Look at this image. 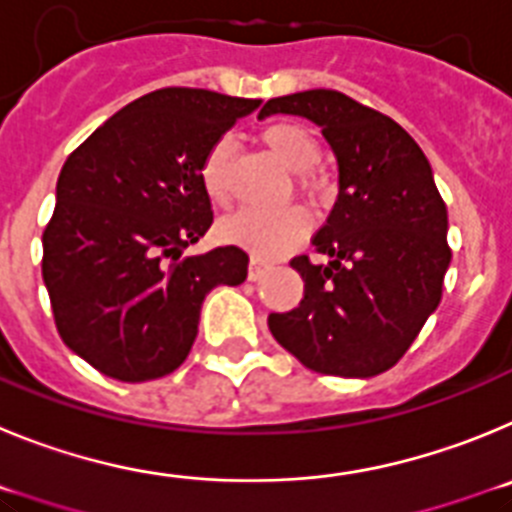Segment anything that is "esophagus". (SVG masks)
Masks as SVG:
<instances>
[{
  "label": "esophagus",
  "instance_id": "34e87169",
  "mask_svg": "<svg viewBox=\"0 0 512 512\" xmlns=\"http://www.w3.org/2000/svg\"><path fill=\"white\" fill-rule=\"evenodd\" d=\"M267 270H270V265H267V262H262V260H257V257H252L250 270H247V278H250V280H260L262 275L267 273Z\"/></svg>",
  "mask_w": 512,
  "mask_h": 512
}]
</instances>
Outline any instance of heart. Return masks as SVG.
I'll use <instances>...</instances> for the list:
<instances>
[{"mask_svg": "<svg viewBox=\"0 0 512 512\" xmlns=\"http://www.w3.org/2000/svg\"><path fill=\"white\" fill-rule=\"evenodd\" d=\"M260 140L270 150V155L293 173H308L321 158L319 140L296 122L267 124ZM232 153V140L219 137L201 160V186L214 204L229 201V158ZM308 232H311V216L298 206L278 211L245 209L222 222V237L232 245L245 247L257 257L285 255L296 245H301Z\"/></svg>", "mask_w": 512, "mask_h": 512, "instance_id": "1", "label": "heart"}]
</instances>
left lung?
<instances>
[{"label": "left lung", "mask_w": 512, "mask_h": 512, "mask_svg": "<svg viewBox=\"0 0 512 512\" xmlns=\"http://www.w3.org/2000/svg\"><path fill=\"white\" fill-rule=\"evenodd\" d=\"M270 114L319 124L339 165V196L313 237L329 262L290 260L303 278V301L270 313L267 326L308 370L380 375L436 311L451 262L446 204L431 165L398 122L342 91L278 96L260 109V117Z\"/></svg>", "instance_id": "left-lung-1"}]
</instances>
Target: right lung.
I'll use <instances>...</instances> for the list:
<instances>
[{
	"instance_id": "add662e5",
	"label": "right lung",
	"mask_w": 512,
	"mask_h": 512,
	"mask_svg": "<svg viewBox=\"0 0 512 512\" xmlns=\"http://www.w3.org/2000/svg\"><path fill=\"white\" fill-rule=\"evenodd\" d=\"M260 99L160 89L132 101L68 155L43 232V280L71 352L145 382L183 365L216 285L247 278L245 250L183 257L214 222L201 160Z\"/></svg>"
}]
</instances>
